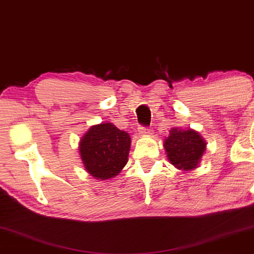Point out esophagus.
<instances>
[{
    "mask_svg": "<svg viewBox=\"0 0 254 254\" xmlns=\"http://www.w3.org/2000/svg\"><path fill=\"white\" fill-rule=\"evenodd\" d=\"M138 131H139L140 134H143V136H150V134L153 133V130L151 129V127H138Z\"/></svg>",
    "mask_w": 254,
    "mask_h": 254,
    "instance_id": "obj_1",
    "label": "esophagus"
}]
</instances>
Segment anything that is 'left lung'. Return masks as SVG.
I'll list each match as a JSON object with an SVG mask.
<instances>
[{
    "label": "left lung",
    "mask_w": 254,
    "mask_h": 254,
    "mask_svg": "<svg viewBox=\"0 0 254 254\" xmlns=\"http://www.w3.org/2000/svg\"><path fill=\"white\" fill-rule=\"evenodd\" d=\"M205 143L196 131L172 129L164 141L168 160L179 170L191 171L197 167L205 151Z\"/></svg>",
    "instance_id": "1"
}]
</instances>
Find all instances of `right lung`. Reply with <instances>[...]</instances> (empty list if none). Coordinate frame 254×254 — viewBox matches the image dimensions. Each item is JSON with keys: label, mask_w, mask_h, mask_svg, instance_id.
Returning a JSON list of instances; mask_svg holds the SVG:
<instances>
[{"label": "right lung", "mask_w": 254, "mask_h": 254, "mask_svg": "<svg viewBox=\"0 0 254 254\" xmlns=\"http://www.w3.org/2000/svg\"><path fill=\"white\" fill-rule=\"evenodd\" d=\"M131 146L129 133L111 123L93 125L81 138L80 155L83 166L92 177L111 179L127 165Z\"/></svg>", "instance_id": "add662e5"}]
</instances>
